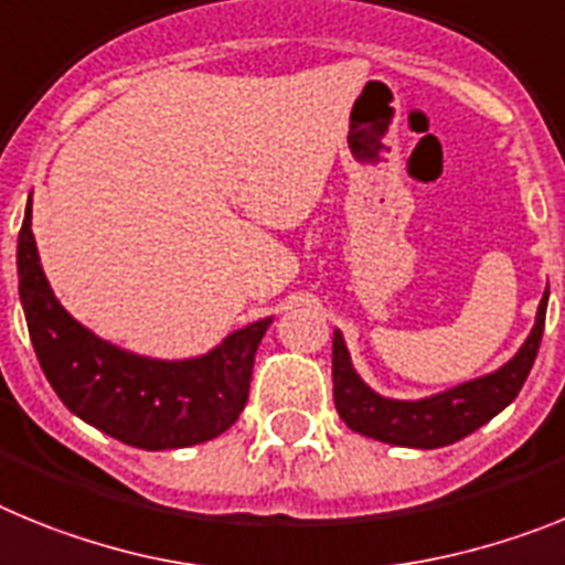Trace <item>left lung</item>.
Listing matches in <instances>:
<instances>
[{
    "mask_svg": "<svg viewBox=\"0 0 565 565\" xmlns=\"http://www.w3.org/2000/svg\"><path fill=\"white\" fill-rule=\"evenodd\" d=\"M546 303L548 289L541 298L532 332L509 364L420 401L384 398L370 390L361 375L352 370L350 350H347L341 332L335 330V338H332V395H335L338 415L352 431H361L366 438L384 440L392 446H412V449H438V446H449L472 435L475 429L489 424L498 412H503L518 398L520 386L532 372L534 358L541 350Z\"/></svg>",
    "mask_w": 565,
    "mask_h": 565,
    "instance_id": "obj_1",
    "label": "left lung"
}]
</instances>
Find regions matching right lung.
Instances as JSON below:
<instances>
[{"instance_id": "add662e5", "label": "right lung", "mask_w": 565, "mask_h": 565, "mask_svg": "<svg viewBox=\"0 0 565 565\" xmlns=\"http://www.w3.org/2000/svg\"><path fill=\"white\" fill-rule=\"evenodd\" d=\"M19 298L42 372L62 404L110 438L159 452L218 438L249 395L255 350L273 318L235 330L184 361L134 355L102 341L56 301L39 264L31 201L17 244Z\"/></svg>"}]
</instances>
